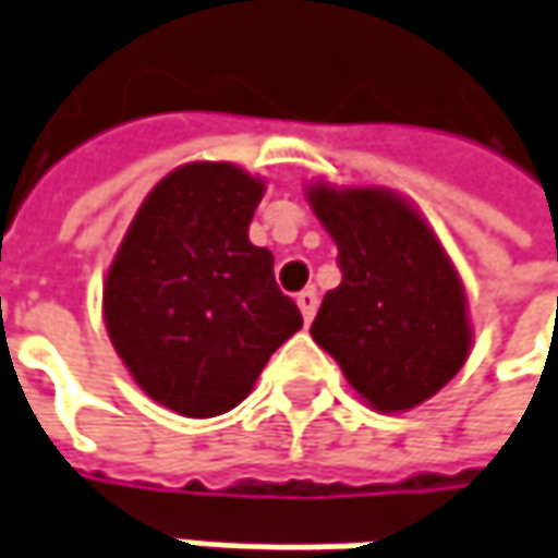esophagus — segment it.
I'll return each mask as SVG.
<instances>
[{
    "label": "esophagus",
    "instance_id": "esophagus-1",
    "mask_svg": "<svg viewBox=\"0 0 558 558\" xmlns=\"http://www.w3.org/2000/svg\"><path fill=\"white\" fill-rule=\"evenodd\" d=\"M296 306H300V312H303V322L310 325L312 315H315V310H318V293H315L312 287H306L303 293H296Z\"/></svg>",
    "mask_w": 558,
    "mask_h": 558
}]
</instances>
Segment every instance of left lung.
Segmentation results:
<instances>
[{
	"label": "left lung",
	"instance_id": "8db88e82",
	"mask_svg": "<svg viewBox=\"0 0 558 558\" xmlns=\"http://www.w3.org/2000/svg\"><path fill=\"white\" fill-rule=\"evenodd\" d=\"M338 246L341 283L325 293L312 338L376 410L433 398L471 350L468 296L429 223L388 189L310 185Z\"/></svg>",
	"mask_w": 558,
	"mask_h": 558
}]
</instances>
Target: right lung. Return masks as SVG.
Here are the masks:
<instances>
[{"instance_id": "add662e5", "label": "right lung", "mask_w": 558, "mask_h": 558, "mask_svg": "<svg viewBox=\"0 0 558 558\" xmlns=\"http://www.w3.org/2000/svg\"><path fill=\"white\" fill-rule=\"evenodd\" d=\"M265 182L195 160L142 202L104 283V318L142 391L182 416L233 410L268 356L303 328L275 280V255L248 243Z\"/></svg>"}]
</instances>
